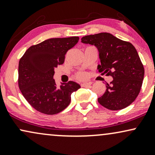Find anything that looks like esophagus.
Masks as SVG:
<instances>
[{
    "label": "esophagus",
    "instance_id": "34e87169",
    "mask_svg": "<svg viewBox=\"0 0 155 155\" xmlns=\"http://www.w3.org/2000/svg\"><path fill=\"white\" fill-rule=\"evenodd\" d=\"M91 84V82H84L81 84V86L84 87H90Z\"/></svg>",
    "mask_w": 155,
    "mask_h": 155
}]
</instances>
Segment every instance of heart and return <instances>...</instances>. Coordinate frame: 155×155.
<instances>
[{
  "label": "heart",
  "mask_w": 155,
  "mask_h": 155,
  "mask_svg": "<svg viewBox=\"0 0 155 155\" xmlns=\"http://www.w3.org/2000/svg\"><path fill=\"white\" fill-rule=\"evenodd\" d=\"M87 74L85 71H80L76 74V78L79 80H84L87 78Z\"/></svg>",
  "instance_id": "heart-1"
}]
</instances>
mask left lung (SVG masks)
Masks as SVG:
<instances>
[{"label":"left lung","instance_id":"8db88e82","mask_svg":"<svg viewBox=\"0 0 155 155\" xmlns=\"http://www.w3.org/2000/svg\"><path fill=\"white\" fill-rule=\"evenodd\" d=\"M81 42L97 48L101 63L98 71L113 78L97 99L99 104L113 111L132 104L139 94L144 76V68L134 46L108 33L85 35Z\"/></svg>","mask_w":155,"mask_h":155}]
</instances>
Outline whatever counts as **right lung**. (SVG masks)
<instances>
[{"instance_id": "obj_1", "label": "right lung", "mask_w": 155, "mask_h": 155, "mask_svg": "<svg viewBox=\"0 0 155 155\" xmlns=\"http://www.w3.org/2000/svg\"><path fill=\"white\" fill-rule=\"evenodd\" d=\"M77 36L45 40L27 49L19 62L18 85L26 101L42 114L53 115L71 102V95L80 88L72 81L58 87L54 69L62 65L65 54L79 41Z\"/></svg>"}]
</instances>
